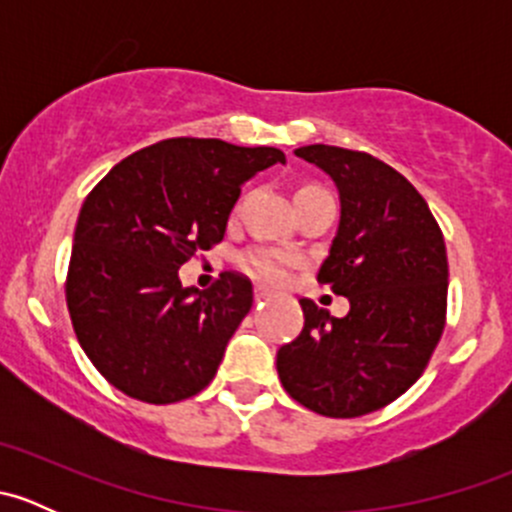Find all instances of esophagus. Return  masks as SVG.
Masks as SVG:
<instances>
[{"instance_id":"34e87169","label":"esophagus","mask_w":512,"mask_h":512,"mask_svg":"<svg viewBox=\"0 0 512 512\" xmlns=\"http://www.w3.org/2000/svg\"><path fill=\"white\" fill-rule=\"evenodd\" d=\"M272 297V289L265 285H257L255 287V302H265V299Z\"/></svg>"}]
</instances>
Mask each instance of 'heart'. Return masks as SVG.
<instances>
[{
    "label": "heart",
    "instance_id": "obj_1",
    "mask_svg": "<svg viewBox=\"0 0 512 512\" xmlns=\"http://www.w3.org/2000/svg\"><path fill=\"white\" fill-rule=\"evenodd\" d=\"M245 265L257 277L270 282L285 280L287 275V257L280 255V252H252V255L245 257Z\"/></svg>",
    "mask_w": 512,
    "mask_h": 512
}]
</instances>
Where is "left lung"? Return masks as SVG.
<instances>
[{
    "mask_svg": "<svg viewBox=\"0 0 512 512\" xmlns=\"http://www.w3.org/2000/svg\"><path fill=\"white\" fill-rule=\"evenodd\" d=\"M339 193V225L317 280L349 299L332 317L299 299L304 329L277 352L294 401L322 416L354 418L399 399L421 376L443 334L448 257L426 200L369 153L302 146Z\"/></svg>",
    "mask_w": 512,
    "mask_h": 512,
    "instance_id": "8db88e82",
    "label": "left lung"
}]
</instances>
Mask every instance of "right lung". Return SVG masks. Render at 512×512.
I'll return each mask as SVG.
<instances>
[{"instance_id": "1", "label": "right lung", "mask_w": 512, "mask_h": 512, "mask_svg": "<svg viewBox=\"0 0 512 512\" xmlns=\"http://www.w3.org/2000/svg\"><path fill=\"white\" fill-rule=\"evenodd\" d=\"M275 163L280 148L168 138L113 165L84 200L66 304L86 356L126 396L173 404L213 381L252 285L223 272L200 292L178 270L223 240L242 185Z\"/></svg>"}]
</instances>
